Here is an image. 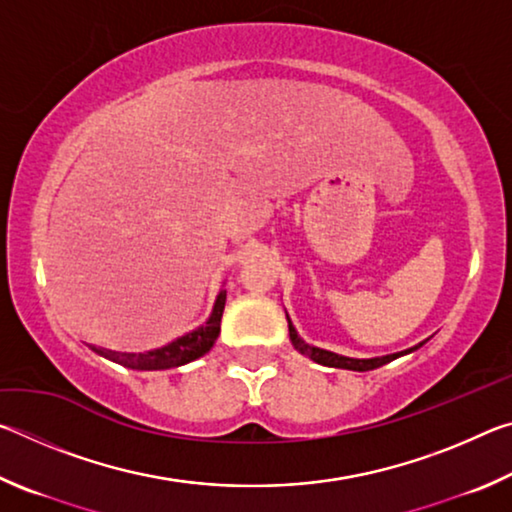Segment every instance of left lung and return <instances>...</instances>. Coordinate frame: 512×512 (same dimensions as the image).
<instances>
[{"label":"left lung","instance_id":"left-lung-1","mask_svg":"<svg viewBox=\"0 0 512 512\" xmlns=\"http://www.w3.org/2000/svg\"><path fill=\"white\" fill-rule=\"evenodd\" d=\"M287 323H289V336H291V343L293 348H296L300 354H305L311 361L320 363V366H329V368H343V370H357V372H366V370H375L379 366H384V363H391L397 357H404V354H409L413 350H418L422 343L413 345L409 350H402V352H395V354H384V357H372V359H352V357H343V354H336V352H329L323 348H316V345H309L305 343L298 336L296 327H293L291 318L287 314Z\"/></svg>","mask_w":512,"mask_h":512}]
</instances>
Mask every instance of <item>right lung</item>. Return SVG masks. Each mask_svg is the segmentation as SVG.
<instances>
[{
    "mask_svg": "<svg viewBox=\"0 0 512 512\" xmlns=\"http://www.w3.org/2000/svg\"><path fill=\"white\" fill-rule=\"evenodd\" d=\"M225 289L219 291V296L214 300L212 314L207 316L203 325H198L192 332H187L171 343L162 345V348H153L146 352H117V350H106V348H94L92 350L99 354V357H106L110 361L119 363V366H126L131 370H169L185 366V363L203 357L212 350V345L219 339L221 332V316L225 307Z\"/></svg>",
    "mask_w": 512,
    "mask_h": 512,
    "instance_id": "1",
    "label": "right lung"
}]
</instances>
